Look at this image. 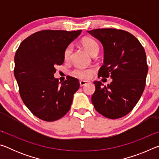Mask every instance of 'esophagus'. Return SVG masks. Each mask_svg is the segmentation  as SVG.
<instances>
[{
	"label": "esophagus",
	"mask_w": 159,
	"mask_h": 159,
	"mask_svg": "<svg viewBox=\"0 0 159 159\" xmlns=\"http://www.w3.org/2000/svg\"><path fill=\"white\" fill-rule=\"evenodd\" d=\"M79 83H80V87H82V86L85 85H86V84H88V81H85V80H80Z\"/></svg>",
	"instance_id": "esophagus-1"
}]
</instances>
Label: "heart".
<instances>
[{
	"label": "heart",
	"instance_id": "obj_1",
	"mask_svg": "<svg viewBox=\"0 0 159 159\" xmlns=\"http://www.w3.org/2000/svg\"><path fill=\"white\" fill-rule=\"evenodd\" d=\"M82 44L85 49L88 51V52L91 55H96L99 52V46L96 41L90 39V38H85L82 41ZM72 52V46L71 45H69L66 48L64 52V60H69L71 54ZM95 71V70L93 68H81V67H76L73 71H72V74L76 78L83 79V80H88L92 76L93 74Z\"/></svg>",
	"mask_w": 159,
	"mask_h": 159
}]
</instances>
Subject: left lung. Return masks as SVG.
Listing matches in <instances>:
<instances>
[{"instance_id":"1","label":"left lung","mask_w":159,"mask_h":159,"mask_svg":"<svg viewBox=\"0 0 159 159\" xmlns=\"http://www.w3.org/2000/svg\"><path fill=\"white\" fill-rule=\"evenodd\" d=\"M88 32L104 47V64L98 77L112 79L107 86L99 80L93 82L94 107L107 118H121L133 110L144 92L148 72L144 49L138 39L126 31L108 28Z\"/></svg>"}]
</instances>
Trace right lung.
Here are the masks:
<instances>
[{
    "mask_svg": "<svg viewBox=\"0 0 159 159\" xmlns=\"http://www.w3.org/2000/svg\"><path fill=\"white\" fill-rule=\"evenodd\" d=\"M81 31H38L24 40L16 51L14 74L20 97L40 119L55 121L71 108L74 94L80 87L79 80L68 76L59 85L54 74L55 66L64 62V50Z\"/></svg>",
    "mask_w": 159,
    "mask_h": 159,
    "instance_id": "1",
    "label": "right lung"
}]
</instances>
